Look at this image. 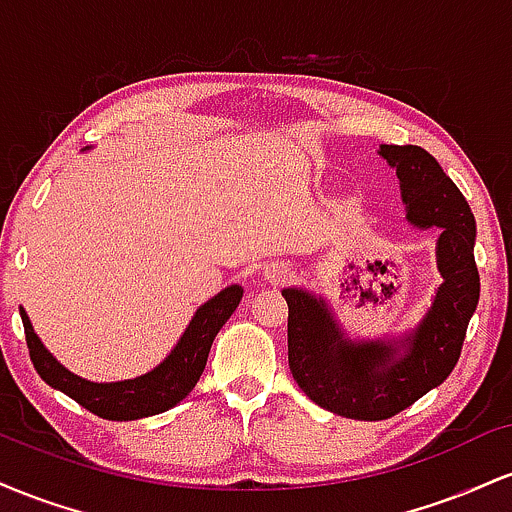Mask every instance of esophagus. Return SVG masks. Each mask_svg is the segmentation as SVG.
Returning <instances> with one entry per match:
<instances>
[{
  "mask_svg": "<svg viewBox=\"0 0 512 512\" xmlns=\"http://www.w3.org/2000/svg\"><path fill=\"white\" fill-rule=\"evenodd\" d=\"M289 276H291V267L286 262H279V260L267 262L262 269V279L272 286H279L281 281H286Z\"/></svg>",
  "mask_w": 512,
  "mask_h": 512,
  "instance_id": "esophagus-1",
  "label": "esophagus"
}]
</instances>
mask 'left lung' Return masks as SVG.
Instances as JSON below:
<instances>
[{
	"mask_svg": "<svg viewBox=\"0 0 512 512\" xmlns=\"http://www.w3.org/2000/svg\"><path fill=\"white\" fill-rule=\"evenodd\" d=\"M378 154L397 170L409 226L440 231L443 281L424 317L397 337L351 339L325 298L303 286L281 289L289 303L293 380L317 407L358 421L390 419L443 383L479 303L477 223L467 199L421 146L380 144Z\"/></svg>",
	"mask_w": 512,
	"mask_h": 512,
	"instance_id": "left-lung-1",
	"label": "left lung"
}]
</instances>
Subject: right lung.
Segmentation results:
<instances>
[{"label": "right lung", "instance_id": "right-lung-1", "mask_svg": "<svg viewBox=\"0 0 512 512\" xmlns=\"http://www.w3.org/2000/svg\"><path fill=\"white\" fill-rule=\"evenodd\" d=\"M84 151H88V146ZM240 298H243V286H226L207 303L199 305L178 344L170 349V354L156 368L137 375V378L117 380V383H93V380L81 378V375L64 368L40 342L26 310H19L31 361L45 383L72 397L74 402H79L81 407L93 411L101 419L134 421L173 409L175 404L190 395L199 375L204 373V366H207L214 337L226 325L233 310L238 308Z\"/></svg>", "mask_w": 512, "mask_h": 512}]
</instances>
